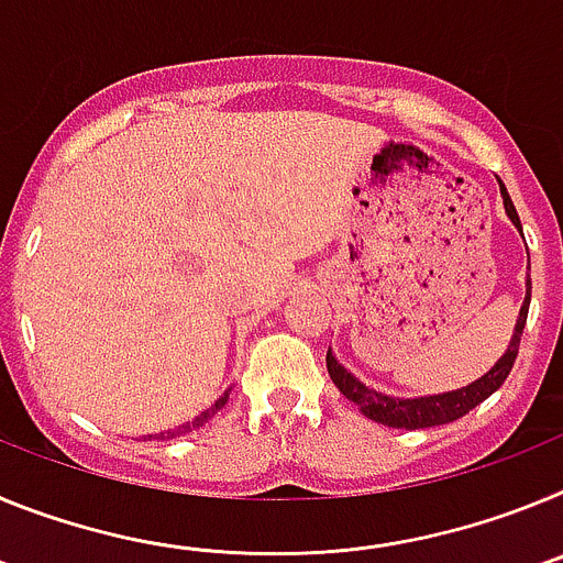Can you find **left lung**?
<instances>
[{"instance_id":"8db88e82","label":"left lung","mask_w":563,"mask_h":563,"mask_svg":"<svg viewBox=\"0 0 563 563\" xmlns=\"http://www.w3.org/2000/svg\"><path fill=\"white\" fill-rule=\"evenodd\" d=\"M501 200H505L507 217H510L514 225L521 231L519 213H516V206L514 200H510V194H507L505 186H501ZM527 310H530V282H527V298H525V305H521L519 321H516L514 341H510L505 355L499 357V363H496L494 369L487 372V375H482L476 383H471V386H465V389L449 391V395L417 397V400H400V397L377 395V391L366 389L361 380H355L350 372L343 369L341 363L332 357V352H327V369H330V377L338 386V391H341L346 400L355 402L357 409L369 417V420L383 422V426H391V429H431V426H445V422L460 420V417H465L467 411L476 409L482 400H487V397L494 395L501 383L507 380V375H510V369H514L516 355H519L521 332H525V324H527Z\"/></svg>"}]
</instances>
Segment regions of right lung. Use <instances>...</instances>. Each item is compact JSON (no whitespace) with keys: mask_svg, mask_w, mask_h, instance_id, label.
<instances>
[{"mask_svg":"<svg viewBox=\"0 0 563 563\" xmlns=\"http://www.w3.org/2000/svg\"><path fill=\"white\" fill-rule=\"evenodd\" d=\"M225 402H228V391H225V395L220 397V400L213 402L211 409L202 411V415L197 417V420H194V422H186V426H180V429H174V431H161V434H152V437H148V440H168V437H180V434H186V431H191V429H200L202 422L211 420V417L217 415V411H220L222 406H225Z\"/></svg>","mask_w":563,"mask_h":563,"instance_id":"add662e5","label":"right lung"}]
</instances>
